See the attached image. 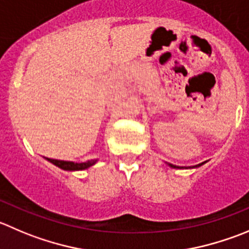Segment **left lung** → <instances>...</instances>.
Segmentation results:
<instances>
[{"label":"left lung","instance_id":"1","mask_svg":"<svg viewBox=\"0 0 249 249\" xmlns=\"http://www.w3.org/2000/svg\"><path fill=\"white\" fill-rule=\"evenodd\" d=\"M206 163V161H203V163H201V164H197V165H195V166H192V168H198V166H201V165H203V164ZM169 166H170V168H174V169H183V166H178V165H173V164H168ZM185 169H187V168H185Z\"/></svg>","mask_w":249,"mask_h":249}]
</instances>
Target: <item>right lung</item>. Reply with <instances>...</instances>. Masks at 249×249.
I'll list each match as a JSON object with an SVG mask.
<instances>
[{"mask_svg": "<svg viewBox=\"0 0 249 249\" xmlns=\"http://www.w3.org/2000/svg\"><path fill=\"white\" fill-rule=\"evenodd\" d=\"M50 163L54 164L55 166L58 168L63 169V170H68V171H75V170H85V169L90 168L92 166L93 164H96L97 159H92V160H88L84 161V163H74V161H66V160H58V159H51V158H46Z\"/></svg>", "mask_w": 249, "mask_h": 249, "instance_id": "1", "label": "right lung"}]
</instances>
